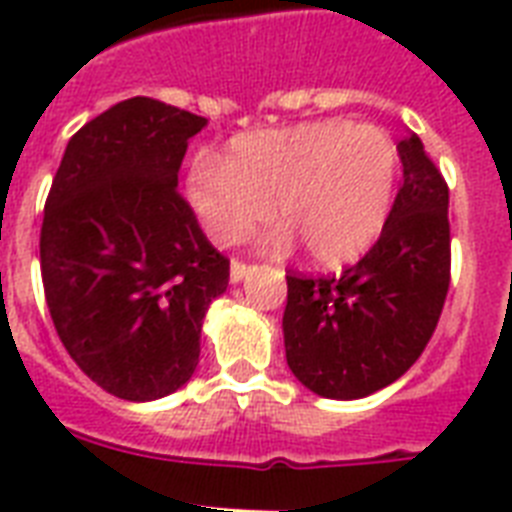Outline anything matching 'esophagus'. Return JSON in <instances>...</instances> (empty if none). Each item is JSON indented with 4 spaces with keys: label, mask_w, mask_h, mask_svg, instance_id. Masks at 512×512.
Returning a JSON list of instances; mask_svg holds the SVG:
<instances>
[{
    "label": "esophagus",
    "mask_w": 512,
    "mask_h": 512,
    "mask_svg": "<svg viewBox=\"0 0 512 512\" xmlns=\"http://www.w3.org/2000/svg\"><path fill=\"white\" fill-rule=\"evenodd\" d=\"M249 271H252V268H249L247 263H241V260H233V263H231V281H233V284H239V281L244 279Z\"/></svg>",
    "instance_id": "34e87169"
}]
</instances>
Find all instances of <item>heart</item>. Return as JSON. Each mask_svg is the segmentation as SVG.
Returning a JSON list of instances; mask_svg holds the SVG:
<instances>
[{
  "instance_id": "b5f03b06",
  "label": "heart",
  "mask_w": 512,
  "mask_h": 512,
  "mask_svg": "<svg viewBox=\"0 0 512 512\" xmlns=\"http://www.w3.org/2000/svg\"><path fill=\"white\" fill-rule=\"evenodd\" d=\"M398 183V148L388 132L345 119L231 140L225 159L199 156L188 201L217 244H236L273 204V247L305 241L316 263L361 255L388 220Z\"/></svg>"
}]
</instances>
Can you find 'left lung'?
Returning a JSON list of instances; mask_svg holds the SVG:
<instances>
[{
  "label": "left lung",
  "mask_w": 512,
  "mask_h": 512,
  "mask_svg": "<svg viewBox=\"0 0 512 512\" xmlns=\"http://www.w3.org/2000/svg\"><path fill=\"white\" fill-rule=\"evenodd\" d=\"M398 156L404 183L374 247L340 276H287V364L316 396L353 401L396 382L444 311L449 188L414 132Z\"/></svg>",
  "instance_id": "1"
}]
</instances>
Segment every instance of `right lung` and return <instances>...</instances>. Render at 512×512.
I'll list each match as a JSON object with an SVG mask.
<instances>
[{"mask_svg": "<svg viewBox=\"0 0 512 512\" xmlns=\"http://www.w3.org/2000/svg\"><path fill=\"white\" fill-rule=\"evenodd\" d=\"M204 116L154 98L116 103L68 140L44 204L42 284L60 342L124 401L183 388L201 324L231 263L207 236L177 172Z\"/></svg>", "mask_w": 512, "mask_h": 512, "instance_id": "obj_1", "label": "right lung"}]
</instances>
